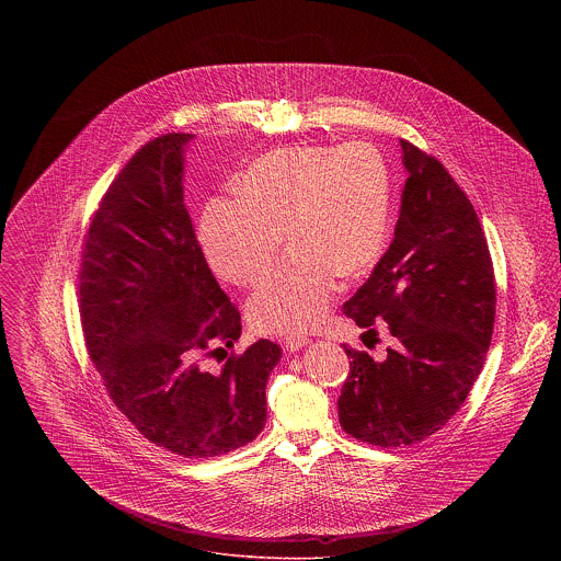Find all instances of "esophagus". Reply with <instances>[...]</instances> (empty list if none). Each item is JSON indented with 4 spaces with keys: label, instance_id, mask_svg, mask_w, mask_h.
Returning <instances> with one entry per match:
<instances>
[{
    "label": "esophagus",
    "instance_id": "esophagus-1",
    "mask_svg": "<svg viewBox=\"0 0 561 561\" xmlns=\"http://www.w3.org/2000/svg\"><path fill=\"white\" fill-rule=\"evenodd\" d=\"M280 343H283V347H285L287 352H298L300 347H305V345L309 343V339L296 334V336H285Z\"/></svg>",
    "mask_w": 561,
    "mask_h": 561
}]
</instances>
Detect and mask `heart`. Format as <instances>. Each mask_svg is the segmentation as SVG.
<instances>
[{
  "instance_id": "b5f03b06",
  "label": "heart",
  "mask_w": 561,
  "mask_h": 561,
  "mask_svg": "<svg viewBox=\"0 0 561 561\" xmlns=\"http://www.w3.org/2000/svg\"><path fill=\"white\" fill-rule=\"evenodd\" d=\"M238 190L209 201L201 218V243L220 278L243 287L259 283L285 233L294 241V252L248 302L259 332L318 325L341 274H360L382 254L391 172L369 142L272 151L241 174Z\"/></svg>"
}]
</instances>
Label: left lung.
I'll return each mask as SVG.
<instances>
[{
	"label": "left lung",
	"mask_w": 561,
	"mask_h": 561,
	"mask_svg": "<svg viewBox=\"0 0 561 561\" xmlns=\"http://www.w3.org/2000/svg\"><path fill=\"white\" fill-rule=\"evenodd\" d=\"M408 179L396 240L345 318L396 339L385 360L343 343L350 374L339 423L378 447L414 445L436 434L469 398L494 325V267L467 192L434 156L401 140Z\"/></svg>",
	"instance_id": "1"
}]
</instances>
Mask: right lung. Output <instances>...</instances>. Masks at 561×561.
Returning a JSON list of instances; mask_svg holds the SVG:
<instances>
[{
    "label": "right lung",
    "instance_id": "add662e5",
    "mask_svg": "<svg viewBox=\"0 0 561 561\" xmlns=\"http://www.w3.org/2000/svg\"><path fill=\"white\" fill-rule=\"evenodd\" d=\"M190 138L149 140L101 196L81 245L78 302L85 350L127 421L165 451L214 458L261 434L280 347L261 339L227 352L240 339V311L183 203ZM209 357L224 369L209 373Z\"/></svg>",
    "mask_w": 561,
    "mask_h": 561
}]
</instances>
